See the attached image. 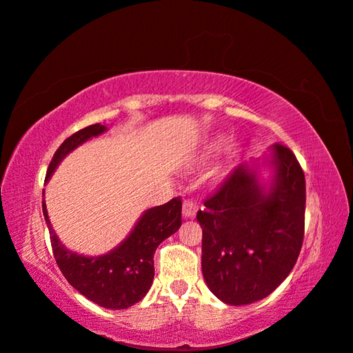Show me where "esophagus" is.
<instances>
[{"instance_id": "esophagus-1", "label": "esophagus", "mask_w": 353, "mask_h": 353, "mask_svg": "<svg viewBox=\"0 0 353 353\" xmlns=\"http://www.w3.org/2000/svg\"><path fill=\"white\" fill-rule=\"evenodd\" d=\"M196 212H198V205H196L194 201H185L182 207V214L183 218H194Z\"/></svg>"}]
</instances>
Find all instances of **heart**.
I'll list each match as a JSON object with an SVG mask.
<instances>
[{
  "label": "heart",
  "mask_w": 353,
  "mask_h": 353,
  "mask_svg": "<svg viewBox=\"0 0 353 353\" xmlns=\"http://www.w3.org/2000/svg\"><path fill=\"white\" fill-rule=\"evenodd\" d=\"M219 146H221V141H219V140H214V141H212V143H208L207 148H205V154H213V152H216L218 149H219ZM234 155H235V148L232 146V145H229V146L225 148V157H224L223 162H221L219 171L216 172V179H219L221 176H223L225 165L229 163L232 159H234Z\"/></svg>",
  "instance_id": "1"
}]
</instances>
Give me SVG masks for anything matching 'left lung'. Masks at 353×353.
Masks as SVG:
<instances>
[{
    "label": "left lung",
    "mask_w": 353,
    "mask_h": 353,
    "mask_svg": "<svg viewBox=\"0 0 353 353\" xmlns=\"http://www.w3.org/2000/svg\"><path fill=\"white\" fill-rule=\"evenodd\" d=\"M263 166L241 163L208 198L196 218L202 227V274L214 296L229 305L265 299L294 268L305 227V176L296 155L272 145Z\"/></svg>",
    "instance_id": "obj_1"
}]
</instances>
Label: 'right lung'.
Instances as JSON below:
<instances>
[{"mask_svg":"<svg viewBox=\"0 0 353 353\" xmlns=\"http://www.w3.org/2000/svg\"><path fill=\"white\" fill-rule=\"evenodd\" d=\"M107 130L103 124H92L65 140L52 157L46 171L45 182L50 181L59 163L93 137ZM45 194V190H43ZM43 216L52 254L59 270L68 283L85 296L88 301L109 310L132 307L146 296L154 280V252L159 244L176 234L182 224V201L174 198L163 205L152 207L141 214L126 240L104 255L87 256L63 246L52 229L43 201Z\"/></svg>","mask_w":353,"mask_h":353,"instance_id":"right-lung-1","label":"right lung"}]
</instances>
